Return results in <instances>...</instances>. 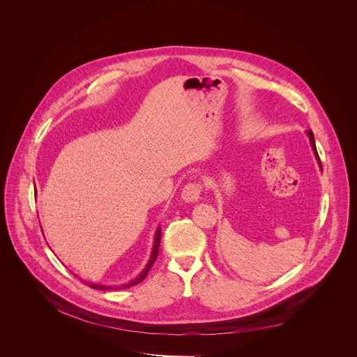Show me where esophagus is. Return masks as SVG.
Wrapping results in <instances>:
<instances>
[{
  "instance_id": "obj_1",
  "label": "esophagus",
  "mask_w": 357,
  "mask_h": 357,
  "mask_svg": "<svg viewBox=\"0 0 357 357\" xmlns=\"http://www.w3.org/2000/svg\"><path fill=\"white\" fill-rule=\"evenodd\" d=\"M202 192V185L199 183H190L183 188L181 192V199L184 202H197L201 198Z\"/></svg>"
}]
</instances>
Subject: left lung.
I'll return each instance as SVG.
<instances>
[{"label":"left lung","mask_w":357,"mask_h":357,"mask_svg":"<svg viewBox=\"0 0 357 357\" xmlns=\"http://www.w3.org/2000/svg\"><path fill=\"white\" fill-rule=\"evenodd\" d=\"M307 135H309V140H310V144H312V149H313L314 156L317 158V162H319V165H320V167H321V162H320V158H319V155H317V150H316V144H314V137H313V133L309 130V132H307Z\"/></svg>","instance_id":"8db88e82"}]
</instances>
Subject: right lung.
Instances as JSON below:
<instances>
[{
	"label": "right lung",
	"mask_w": 357,
	"mask_h": 357,
	"mask_svg": "<svg viewBox=\"0 0 357 357\" xmlns=\"http://www.w3.org/2000/svg\"><path fill=\"white\" fill-rule=\"evenodd\" d=\"M160 227L156 229V234H155V238H153V253H151V257H150V259H149V262H147V265H146V268H144V271L136 278V279H133L132 282H129V283H126V284H121V286H104V284H95V283H86L89 287H92V289H96V290H114V289H128V287H130V286H135V284H139L142 280H144L146 279V276H147V273H149V271L151 269V266H153V262H155V259H156V257H158V252H159V243H160Z\"/></svg>",
	"instance_id": "right-lung-1"
}]
</instances>
